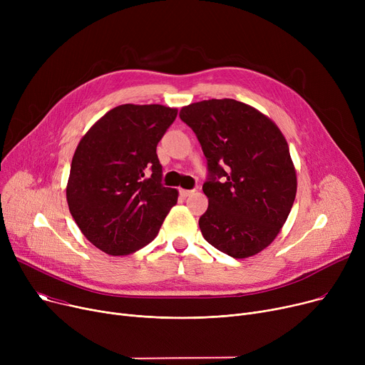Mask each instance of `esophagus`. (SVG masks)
Here are the masks:
<instances>
[{
    "label": "esophagus",
    "instance_id": "obj_1",
    "mask_svg": "<svg viewBox=\"0 0 365 365\" xmlns=\"http://www.w3.org/2000/svg\"><path fill=\"white\" fill-rule=\"evenodd\" d=\"M194 192H195L194 189H180V190H179V194H180L182 197H185V198L189 197V195H192Z\"/></svg>",
    "mask_w": 365,
    "mask_h": 365
}]
</instances>
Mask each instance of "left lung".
<instances>
[{"mask_svg": "<svg viewBox=\"0 0 365 365\" xmlns=\"http://www.w3.org/2000/svg\"><path fill=\"white\" fill-rule=\"evenodd\" d=\"M179 117L194 130L207 158L202 237L234 259L260 253L279 234L297 190L281 130L253 106L234 99L190 103Z\"/></svg>", "mask_w": 365, "mask_h": 365, "instance_id": "left-lung-1", "label": "left lung"}]
</instances>
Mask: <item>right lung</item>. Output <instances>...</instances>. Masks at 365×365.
<instances>
[{"instance_id":"right-lung-1","label":"right lung","mask_w":365,"mask_h":365,"mask_svg":"<svg viewBox=\"0 0 365 365\" xmlns=\"http://www.w3.org/2000/svg\"><path fill=\"white\" fill-rule=\"evenodd\" d=\"M178 117L163 105H120L75 149L66 200L84 237L110 256L138 252L160 232L179 192L161 185L157 145Z\"/></svg>"}]
</instances>
